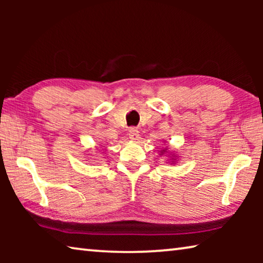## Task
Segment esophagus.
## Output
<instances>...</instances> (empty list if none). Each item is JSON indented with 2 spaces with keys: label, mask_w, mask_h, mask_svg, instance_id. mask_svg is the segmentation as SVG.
<instances>
[{
  "label": "esophagus",
  "mask_w": 263,
  "mask_h": 263,
  "mask_svg": "<svg viewBox=\"0 0 263 263\" xmlns=\"http://www.w3.org/2000/svg\"><path fill=\"white\" fill-rule=\"evenodd\" d=\"M128 137H130V139L132 140H138V138H139V131H138L136 127H131L130 130H128Z\"/></svg>",
  "instance_id": "esophagus-1"
}]
</instances>
